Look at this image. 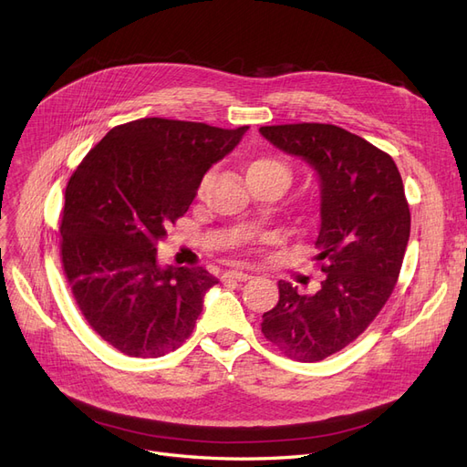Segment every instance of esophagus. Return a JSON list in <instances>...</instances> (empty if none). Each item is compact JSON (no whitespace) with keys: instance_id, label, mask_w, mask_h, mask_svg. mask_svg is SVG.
<instances>
[{"instance_id":"obj_1","label":"esophagus","mask_w":467,"mask_h":467,"mask_svg":"<svg viewBox=\"0 0 467 467\" xmlns=\"http://www.w3.org/2000/svg\"><path fill=\"white\" fill-rule=\"evenodd\" d=\"M223 278H226V280H237V282H247L253 276L249 275V272H244V270H226V272H223Z\"/></svg>"}]
</instances>
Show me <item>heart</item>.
I'll return each mask as SVG.
<instances>
[{"instance_id":"1","label":"heart","mask_w":467,"mask_h":467,"mask_svg":"<svg viewBox=\"0 0 467 467\" xmlns=\"http://www.w3.org/2000/svg\"><path fill=\"white\" fill-rule=\"evenodd\" d=\"M263 173H285L289 178V173L285 166L275 158H254L247 164V175H263Z\"/></svg>"}]
</instances>
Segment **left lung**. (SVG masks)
I'll list each match as a JSON object with an SVG mask.
<instances>
[{
  "label": "left lung",
  "mask_w": 467,
  "mask_h": 467,
  "mask_svg": "<svg viewBox=\"0 0 467 467\" xmlns=\"http://www.w3.org/2000/svg\"><path fill=\"white\" fill-rule=\"evenodd\" d=\"M259 133L318 178L315 259L327 275L307 296L280 280V299L263 315V334L287 358L320 361L356 340L392 294L411 223L404 183L387 152L342 127L294 123Z\"/></svg>",
  "instance_id": "left-lung-1"
}]
</instances>
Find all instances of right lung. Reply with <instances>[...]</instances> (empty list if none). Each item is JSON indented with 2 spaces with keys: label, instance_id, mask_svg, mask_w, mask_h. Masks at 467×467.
Returning <instances> with one entry per match:
<instances>
[{
  "label": "right lung",
  "instance_id": "add662e5",
  "mask_svg": "<svg viewBox=\"0 0 467 467\" xmlns=\"http://www.w3.org/2000/svg\"><path fill=\"white\" fill-rule=\"evenodd\" d=\"M247 130L137 119L114 127L71 175L59 228L63 270L88 325L125 356L160 358L195 328L218 278L160 265L156 245Z\"/></svg>",
  "mask_w": 467,
  "mask_h": 467
}]
</instances>
